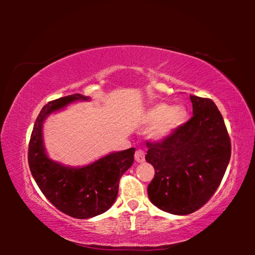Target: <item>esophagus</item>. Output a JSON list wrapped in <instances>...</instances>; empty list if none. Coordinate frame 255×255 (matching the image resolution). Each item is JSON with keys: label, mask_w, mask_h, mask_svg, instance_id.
<instances>
[{"label": "esophagus", "mask_w": 255, "mask_h": 255, "mask_svg": "<svg viewBox=\"0 0 255 255\" xmlns=\"http://www.w3.org/2000/svg\"><path fill=\"white\" fill-rule=\"evenodd\" d=\"M135 161L138 163H141L145 161V152L141 149H137L135 152Z\"/></svg>", "instance_id": "esophagus-1"}]
</instances>
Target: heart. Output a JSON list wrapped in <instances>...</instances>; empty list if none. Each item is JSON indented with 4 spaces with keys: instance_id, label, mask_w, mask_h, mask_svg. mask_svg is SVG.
<instances>
[{
    "instance_id": "heart-1",
    "label": "heart",
    "mask_w": 255,
    "mask_h": 255,
    "mask_svg": "<svg viewBox=\"0 0 255 255\" xmlns=\"http://www.w3.org/2000/svg\"><path fill=\"white\" fill-rule=\"evenodd\" d=\"M188 112L183 107H172L166 103H158L146 111L143 124L146 126L154 125L149 131L153 139L161 140L169 137L175 129L187 122Z\"/></svg>"
}]
</instances>
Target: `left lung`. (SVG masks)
I'll return each mask as SVG.
<instances>
[{"mask_svg": "<svg viewBox=\"0 0 255 255\" xmlns=\"http://www.w3.org/2000/svg\"><path fill=\"white\" fill-rule=\"evenodd\" d=\"M193 116L162 141H147L145 159L155 170L148 198L161 210L188 215L200 209L221 184L231 158L223 116L208 98L190 96Z\"/></svg>", "mask_w": 255, "mask_h": 255, "instance_id": "left-lung-1", "label": "left lung"}]
</instances>
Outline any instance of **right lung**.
<instances>
[{"mask_svg":"<svg viewBox=\"0 0 255 255\" xmlns=\"http://www.w3.org/2000/svg\"><path fill=\"white\" fill-rule=\"evenodd\" d=\"M76 100L89 98L76 93L42 107L30 136L28 163L38 187L56 208L71 217L85 219L103 214L114 204L120 178L133 163L135 148L111 153L84 167L63 166L47 157L42 123L53 111Z\"/></svg>","mask_w":255,"mask_h":255,"instance_id":"obj_1","label":"right lung"}]
</instances>
